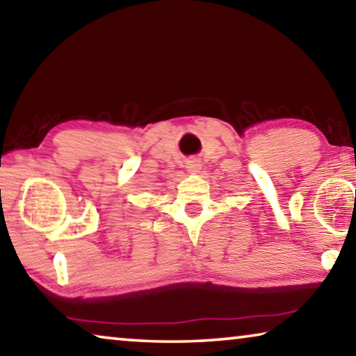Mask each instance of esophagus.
I'll return each instance as SVG.
<instances>
[{
	"label": "esophagus",
	"instance_id": "1",
	"mask_svg": "<svg viewBox=\"0 0 356 356\" xmlns=\"http://www.w3.org/2000/svg\"><path fill=\"white\" fill-rule=\"evenodd\" d=\"M185 168H186V170H188L190 172H196V171L201 170V161L197 160V159H190V160L185 163Z\"/></svg>",
	"mask_w": 356,
	"mask_h": 356
}]
</instances>
